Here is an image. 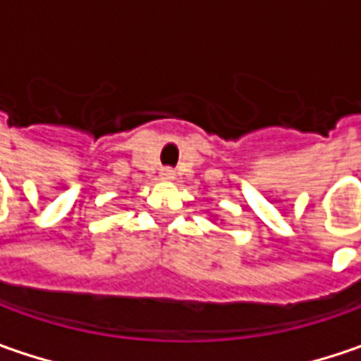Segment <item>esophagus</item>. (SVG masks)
Instances as JSON below:
<instances>
[{"instance_id": "obj_1", "label": "esophagus", "mask_w": 361, "mask_h": 361, "mask_svg": "<svg viewBox=\"0 0 361 361\" xmlns=\"http://www.w3.org/2000/svg\"><path fill=\"white\" fill-rule=\"evenodd\" d=\"M160 176H162L164 180H173L174 171H173V169H162V171H160Z\"/></svg>"}]
</instances>
